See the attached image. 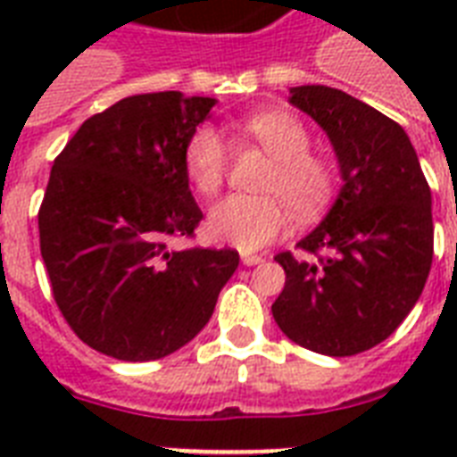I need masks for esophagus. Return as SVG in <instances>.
I'll return each instance as SVG.
<instances>
[{"mask_svg": "<svg viewBox=\"0 0 457 457\" xmlns=\"http://www.w3.org/2000/svg\"><path fill=\"white\" fill-rule=\"evenodd\" d=\"M242 263L244 265H261L263 263V256H258V253H242Z\"/></svg>", "mask_w": 457, "mask_h": 457, "instance_id": "1", "label": "esophagus"}]
</instances>
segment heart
Masks as SVG:
<instances>
[{"label":"heart","instance_id":"1","mask_svg":"<svg viewBox=\"0 0 457 457\" xmlns=\"http://www.w3.org/2000/svg\"><path fill=\"white\" fill-rule=\"evenodd\" d=\"M239 130L275 158V168L263 182L268 194H232L218 201L208 213V232L218 242L253 251L263 249L289 228L292 211L301 218L318 215L332 201L337 170L327 158L311 152V132L289 113H253L244 118ZM182 161L194 189L201 196H213L228 175L229 146L220 130L201 125L187 139Z\"/></svg>","mask_w":457,"mask_h":457}]
</instances>
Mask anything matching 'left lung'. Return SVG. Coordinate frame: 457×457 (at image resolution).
I'll return each instance as SVG.
<instances>
[{
	"label": "left lung",
	"instance_id": "left-lung-1",
	"mask_svg": "<svg viewBox=\"0 0 457 457\" xmlns=\"http://www.w3.org/2000/svg\"><path fill=\"white\" fill-rule=\"evenodd\" d=\"M289 102L327 132L341 192L296 249L275 256L287 272L272 318L299 346L355 355L382 344L418 303L434 256L432 192L411 139L361 99L292 87Z\"/></svg>",
	"mask_w": 457,
	"mask_h": 457
}]
</instances>
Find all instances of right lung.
<instances>
[{"mask_svg": "<svg viewBox=\"0 0 457 457\" xmlns=\"http://www.w3.org/2000/svg\"><path fill=\"white\" fill-rule=\"evenodd\" d=\"M213 106L182 92L125 96L54 161L39 251L61 315L99 353L145 362L182 348L239 265L235 249L172 244L204 218L182 154Z\"/></svg>", "mask_w": 457, "mask_h": 457, "instance_id": "right-lung-1", "label": "right lung"}]
</instances>
